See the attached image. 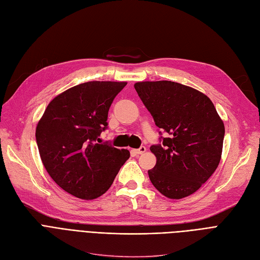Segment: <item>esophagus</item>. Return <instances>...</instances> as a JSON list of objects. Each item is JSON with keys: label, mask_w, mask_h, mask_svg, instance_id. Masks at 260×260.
<instances>
[{"label": "esophagus", "mask_w": 260, "mask_h": 260, "mask_svg": "<svg viewBox=\"0 0 260 260\" xmlns=\"http://www.w3.org/2000/svg\"><path fill=\"white\" fill-rule=\"evenodd\" d=\"M147 151V148L146 147H140L139 149H136V150H133V152L135 153V154H142V153H145Z\"/></svg>", "instance_id": "obj_1"}]
</instances>
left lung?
<instances>
[{"mask_svg": "<svg viewBox=\"0 0 260 260\" xmlns=\"http://www.w3.org/2000/svg\"><path fill=\"white\" fill-rule=\"evenodd\" d=\"M156 126L169 134L152 146L156 157L148 171L152 184L170 199L194 194L214 174L222 157L225 126L204 93L174 81L134 84Z\"/></svg>", "mask_w": 260, "mask_h": 260, "instance_id": "obj_1", "label": "left lung"}]
</instances>
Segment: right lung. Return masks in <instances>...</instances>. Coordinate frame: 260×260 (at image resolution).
I'll return each instance as SVG.
<instances>
[{
  "mask_svg": "<svg viewBox=\"0 0 260 260\" xmlns=\"http://www.w3.org/2000/svg\"><path fill=\"white\" fill-rule=\"evenodd\" d=\"M127 82L89 81L49 103L36 126L43 164L55 183L84 200L109 189L129 151L101 143L113 99Z\"/></svg>",
  "mask_w": 260,
  "mask_h": 260,
  "instance_id": "add662e5",
  "label": "right lung"
}]
</instances>
